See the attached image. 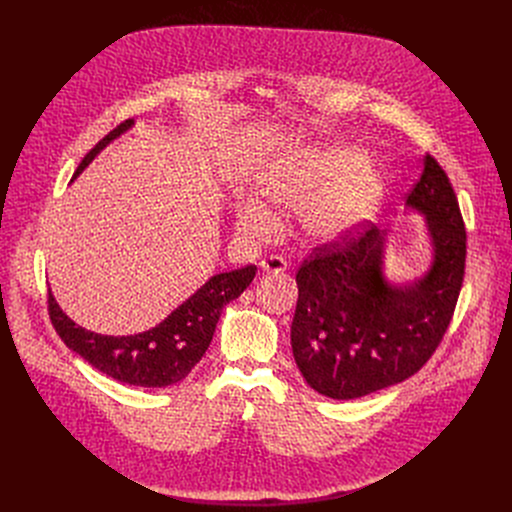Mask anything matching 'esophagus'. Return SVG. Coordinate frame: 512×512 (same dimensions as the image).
Segmentation results:
<instances>
[{
  "label": "esophagus",
  "instance_id": "1",
  "mask_svg": "<svg viewBox=\"0 0 512 512\" xmlns=\"http://www.w3.org/2000/svg\"><path fill=\"white\" fill-rule=\"evenodd\" d=\"M261 269L267 273H283L287 269V261L279 255H269L261 261Z\"/></svg>",
  "mask_w": 512,
  "mask_h": 512
}]
</instances>
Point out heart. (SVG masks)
Segmentation results:
<instances>
[{"label":"heart","mask_w":512,"mask_h":512,"mask_svg":"<svg viewBox=\"0 0 512 512\" xmlns=\"http://www.w3.org/2000/svg\"><path fill=\"white\" fill-rule=\"evenodd\" d=\"M360 158L342 152H300L273 164L259 180L261 196L281 208H298V225L306 241L330 245L350 237L377 212L383 198L381 180L358 170ZM275 216L257 200L237 208V227L261 237Z\"/></svg>","instance_id":"b5f03b06"}]
</instances>
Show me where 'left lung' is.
Masks as SVG:
<instances>
[{
  "mask_svg": "<svg viewBox=\"0 0 512 512\" xmlns=\"http://www.w3.org/2000/svg\"><path fill=\"white\" fill-rule=\"evenodd\" d=\"M407 206L425 214L433 245L431 269L415 283L385 279V231L375 225L316 247L296 273L291 350L306 383L326 397L356 399L409 379L452 322L466 229L450 178L429 154Z\"/></svg>",
  "mask_w": 512,
  "mask_h": 512,
  "instance_id": "left-lung-1",
  "label": "left lung"
}]
</instances>
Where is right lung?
Returning a JSON list of instances; mask_svg holds the SVG:
<instances>
[{
	"label": "right lung",
	"mask_w": 512,
	"mask_h": 512,
	"mask_svg": "<svg viewBox=\"0 0 512 512\" xmlns=\"http://www.w3.org/2000/svg\"><path fill=\"white\" fill-rule=\"evenodd\" d=\"M123 121L83 158L75 180L105 145L129 129ZM257 267L247 265L229 273L212 275L194 296L176 308L156 328L133 336H103L72 322L56 304L48 289V314L62 342L83 356L107 377L133 387H168L190 375L204 356L223 308L237 300L255 277Z\"/></svg>",
	"instance_id": "add662e5"
}]
</instances>
